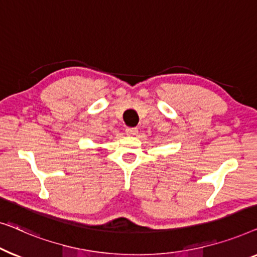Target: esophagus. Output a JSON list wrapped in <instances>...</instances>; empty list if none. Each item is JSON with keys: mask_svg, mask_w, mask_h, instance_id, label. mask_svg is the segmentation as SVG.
<instances>
[{"mask_svg": "<svg viewBox=\"0 0 257 257\" xmlns=\"http://www.w3.org/2000/svg\"><path fill=\"white\" fill-rule=\"evenodd\" d=\"M137 132H139V130H137V128H127V129H125V134H127L128 136L136 135Z\"/></svg>", "mask_w": 257, "mask_h": 257, "instance_id": "esophagus-1", "label": "esophagus"}]
</instances>
